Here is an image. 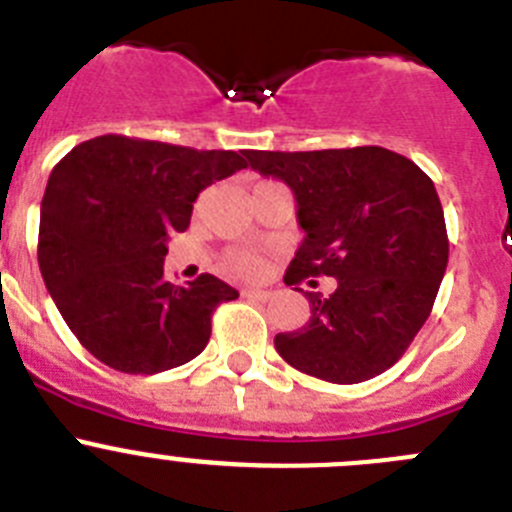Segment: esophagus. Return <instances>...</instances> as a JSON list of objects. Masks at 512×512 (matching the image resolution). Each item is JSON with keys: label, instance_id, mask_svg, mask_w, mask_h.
Returning a JSON list of instances; mask_svg holds the SVG:
<instances>
[{"label": "esophagus", "instance_id": "1", "mask_svg": "<svg viewBox=\"0 0 512 512\" xmlns=\"http://www.w3.org/2000/svg\"><path fill=\"white\" fill-rule=\"evenodd\" d=\"M242 295H245L247 300H257V303H265V300H270V290H260V288H245L242 290Z\"/></svg>", "mask_w": 512, "mask_h": 512}]
</instances>
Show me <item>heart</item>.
Masks as SVG:
<instances>
[{"label": "heart", "mask_w": 512, "mask_h": 512, "mask_svg": "<svg viewBox=\"0 0 512 512\" xmlns=\"http://www.w3.org/2000/svg\"><path fill=\"white\" fill-rule=\"evenodd\" d=\"M229 267H232L234 272H240V275H247V278H252V275H257L262 267L260 257L257 255H250V252H242V255H234L232 262H229Z\"/></svg>", "instance_id": "obj_1"}]
</instances>
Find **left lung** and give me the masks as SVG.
Masks as SVG:
<instances>
[{
	"label": "left lung",
	"instance_id": "obj_1",
	"mask_svg": "<svg viewBox=\"0 0 512 512\" xmlns=\"http://www.w3.org/2000/svg\"><path fill=\"white\" fill-rule=\"evenodd\" d=\"M245 156L262 176L285 181L298 204L305 237L285 283L336 278L331 295L305 293L310 321L278 333L275 348L315 379H374L414 341L447 270L450 242L432 179L381 146Z\"/></svg>",
	"mask_w": 512,
	"mask_h": 512
}]
</instances>
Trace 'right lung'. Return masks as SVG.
Segmentation results:
<instances>
[{
    "label": "right lung",
    "mask_w": 512,
    "mask_h": 512,
    "mask_svg": "<svg viewBox=\"0 0 512 512\" xmlns=\"http://www.w3.org/2000/svg\"><path fill=\"white\" fill-rule=\"evenodd\" d=\"M245 166L234 151L108 133L52 169L37 260L60 315L98 361L159 374L204 351L214 308L240 293L209 272L169 283L166 242L189 227L199 191Z\"/></svg>",
    "instance_id": "right-lung-1"
}]
</instances>
